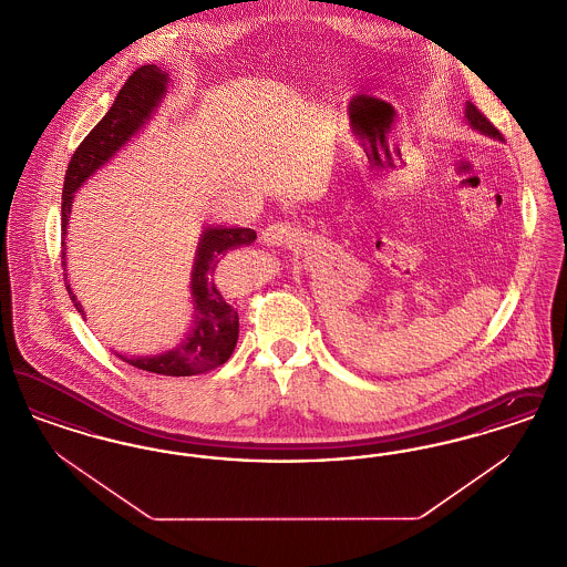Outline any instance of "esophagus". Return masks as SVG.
I'll list each match as a JSON object with an SVG mask.
<instances>
[{
  "label": "esophagus",
  "instance_id": "esophagus-1",
  "mask_svg": "<svg viewBox=\"0 0 567 567\" xmlns=\"http://www.w3.org/2000/svg\"><path fill=\"white\" fill-rule=\"evenodd\" d=\"M261 240L268 246L299 243L301 240V229L291 225V223H271L261 231Z\"/></svg>",
  "mask_w": 567,
  "mask_h": 567
}]
</instances>
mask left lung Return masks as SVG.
I'll return each mask as SVG.
<instances>
[{"label":"left lung","instance_id":"1","mask_svg":"<svg viewBox=\"0 0 567 567\" xmlns=\"http://www.w3.org/2000/svg\"><path fill=\"white\" fill-rule=\"evenodd\" d=\"M465 116H467V123H470L474 130H478L481 134L491 135V137H495V140H502L499 130L486 118L481 110L476 109L474 104H470V102H467V106H465Z\"/></svg>","mask_w":567,"mask_h":567}]
</instances>
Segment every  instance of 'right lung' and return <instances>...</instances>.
I'll list each match as a JSON object with an SVG mask.
<instances>
[{"label":"right lung","mask_w":567,"mask_h":567,"mask_svg":"<svg viewBox=\"0 0 567 567\" xmlns=\"http://www.w3.org/2000/svg\"><path fill=\"white\" fill-rule=\"evenodd\" d=\"M167 84V74L157 65H142L123 84L112 109L106 116L89 132L74 151L70 165L65 169L63 183V202H61V231L65 236V227L72 210L74 190L132 137V135L151 118L155 106L162 102ZM257 240L255 229L243 227H208L202 236L197 248L193 276H190V296L195 308V324L189 336L172 351L155 357H121L130 365L144 372L162 374V377H195L206 374L223 365L238 342V312L234 303L223 296L216 287L215 271L218 261L236 248H243ZM65 243H61L63 246ZM65 257V252L61 250ZM63 278L65 274V261ZM65 289L72 297L76 310L82 315V306L72 293L68 280ZM84 317V315H82Z\"/></svg>","instance_id":"obj_1"}]
</instances>
